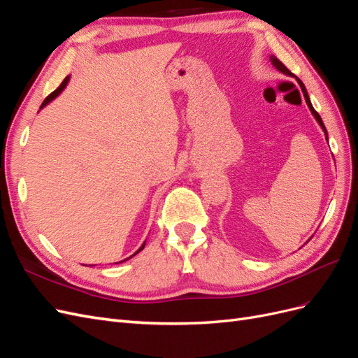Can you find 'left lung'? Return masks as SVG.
Listing matches in <instances>:
<instances>
[{
	"mask_svg": "<svg viewBox=\"0 0 358 358\" xmlns=\"http://www.w3.org/2000/svg\"><path fill=\"white\" fill-rule=\"evenodd\" d=\"M270 61H272V64H273V66L279 70V71H282L284 74H288V76H292V73L284 66V64L282 62H280L276 57H270ZM297 79V78H296ZM297 82H299V85H300V88H301V92H303V95H305V100H306V104H308V107H309V110L312 112V115L313 116H315V119H317V121H318V124L321 125V128H322V131H324V134H326V138H327V129H326V127H324V124H322V119H321V116L318 115V112L315 110V109H313V106H312V103H310V100H309V95H308V91H306V88H305V85H303V82L300 80V79H297ZM327 142H329V140H327Z\"/></svg>",
	"mask_w": 358,
	"mask_h": 358,
	"instance_id": "1",
	"label": "left lung"
}]
</instances>
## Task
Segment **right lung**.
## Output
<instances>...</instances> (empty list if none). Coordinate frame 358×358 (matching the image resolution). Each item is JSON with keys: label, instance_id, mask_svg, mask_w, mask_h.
I'll return each instance as SVG.
<instances>
[{"label": "right lung", "instance_id": "obj_1", "mask_svg": "<svg viewBox=\"0 0 358 358\" xmlns=\"http://www.w3.org/2000/svg\"><path fill=\"white\" fill-rule=\"evenodd\" d=\"M69 80H70V76H67V78H66V79H64V80H62V83H61V85H59V86H58V88H57V90H55V91H53V92H52V94H49V95H48V96H46V100H45V101H43V104H41V106H40V109H43V107H45V106H46V104H49V103H50V101H52V100H53V99H57V96H58V95H59V94H61V92H62V91H64V88H66V86H67V83H69ZM145 243H146V242H145ZM145 243H143V245H142V246H140V248H138V249H137V251H136V252H134V254H133V255H131V257H134V255H136V254H138V252H140V251H142V249H143V248H145ZM131 257H128V258H131ZM128 258H127V259H128ZM124 262H125V259H124Z\"/></svg>", "mask_w": 358, "mask_h": 358}]
</instances>
